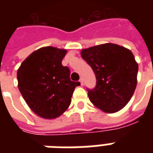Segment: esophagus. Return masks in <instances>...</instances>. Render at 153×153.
<instances>
[{
	"label": "esophagus",
	"instance_id": "1",
	"mask_svg": "<svg viewBox=\"0 0 153 153\" xmlns=\"http://www.w3.org/2000/svg\"><path fill=\"white\" fill-rule=\"evenodd\" d=\"M79 82H80V83H81V85L83 86V79H82V78H81V79H79Z\"/></svg>",
	"mask_w": 153,
	"mask_h": 153
}]
</instances>
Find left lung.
<instances>
[{"label":"left lung","mask_w":153,"mask_h":153,"mask_svg":"<svg viewBox=\"0 0 153 153\" xmlns=\"http://www.w3.org/2000/svg\"><path fill=\"white\" fill-rule=\"evenodd\" d=\"M81 56L92 67L97 85L88 89L91 102L106 113H115L131 99L137 85L138 65L131 51L114 43L83 49Z\"/></svg>","instance_id":"left-lung-1"}]
</instances>
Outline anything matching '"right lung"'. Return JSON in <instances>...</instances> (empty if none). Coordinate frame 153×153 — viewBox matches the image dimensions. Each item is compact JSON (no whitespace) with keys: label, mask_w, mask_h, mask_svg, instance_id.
I'll return each mask as SVG.
<instances>
[{"label":"right lung","mask_w":153,"mask_h":153,"mask_svg":"<svg viewBox=\"0 0 153 153\" xmlns=\"http://www.w3.org/2000/svg\"><path fill=\"white\" fill-rule=\"evenodd\" d=\"M67 51L44 47L30 54L17 71L19 92L29 108L44 119H55L70 106L79 82L70 80V69L61 61Z\"/></svg>","instance_id":"add662e5"}]
</instances>
